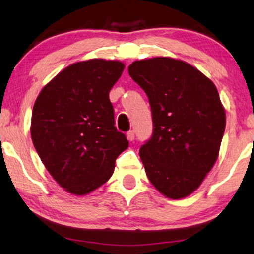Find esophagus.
I'll use <instances>...</instances> for the list:
<instances>
[{
    "mask_svg": "<svg viewBox=\"0 0 254 254\" xmlns=\"http://www.w3.org/2000/svg\"><path fill=\"white\" fill-rule=\"evenodd\" d=\"M127 138L128 141H133V140H134V131L133 130L128 131L127 133Z\"/></svg>",
    "mask_w": 254,
    "mask_h": 254,
    "instance_id": "34e87169",
    "label": "esophagus"
}]
</instances>
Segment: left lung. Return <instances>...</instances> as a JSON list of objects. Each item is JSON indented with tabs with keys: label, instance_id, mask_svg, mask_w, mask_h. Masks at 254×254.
<instances>
[{
	"label": "left lung",
	"instance_id": "obj_1",
	"mask_svg": "<svg viewBox=\"0 0 254 254\" xmlns=\"http://www.w3.org/2000/svg\"><path fill=\"white\" fill-rule=\"evenodd\" d=\"M128 74L148 97L153 134L140 158L154 187L172 199L199 187L217 161L226 113L210 78L179 59L138 60Z\"/></svg>",
	"mask_w": 254,
	"mask_h": 254
}]
</instances>
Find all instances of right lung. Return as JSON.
Returning a JSON list of instances; mask_svg holds the SVG:
<instances>
[{
  "label": "right lung",
  "instance_id": "obj_1",
  "mask_svg": "<svg viewBox=\"0 0 254 254\" xmlns=\"http://www.w3.org/2000/svg\"><path fill=\"white\" fill-rule=\"evenodd\" d=\"M124 64L90 59L68 66L36 98L30 134L49 173L65 190L86 195L112 177L128 147L114 126L109 91Z\"/></svg>",
  "mask_w": 254,
  "mask_h": 254
}]
</instances>
